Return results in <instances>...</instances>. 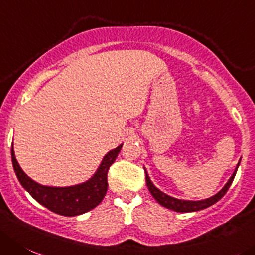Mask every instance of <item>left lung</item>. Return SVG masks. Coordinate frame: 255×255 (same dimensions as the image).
<instances>
[{"label": "left lung", "mask_w": 255, "mask_h": 255, "mask_svg": "<svg viewBox=\"0 0 255 255\" xmlns=\"http://www.w3.org/2000/svg\"><path fill=\"white\" fill-rule=\"evenodd\" d=\"M239 163L237 165L234 172H233V175L230 176V178L228 180L227 184L224 185V187H223V189H221L219 192H216L215 195L208 197V199L196 200V201H195V200H182V199H176V197L170 196V195L165 194V192H162L160 189H157V187L154 186L153 182H152L151 178H149L148 173H147L146 168H144V171H146L147 187H148L149 192H151L152 196L154 197V200H156L157 203L160 204V205H162L163 208H167V209H170V210L176 211V213H192V211L203 210V209H206V208H209V206L214 205L215 203H218L219 200H220L221 197L227 194V191L229 190L230 185H232L233 180H234L235 173H237L238 167H239Z\"/></svg>", "instance_id": "1"}]
</instances>
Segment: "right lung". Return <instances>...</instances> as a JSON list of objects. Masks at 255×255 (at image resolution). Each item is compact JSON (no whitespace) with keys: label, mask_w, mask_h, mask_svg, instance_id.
<instances>
[{"label":"right lung","mask_w":255,"mask_h":255,"mask_svg":"<svg viewBox=\"0 0 255 255\" xmlns=\"http://www.w3.org/2000/svg\"><path fill=\"white\" fill-rule=\"evenodd\" d=\"M123 144H120L114 149H111L103 157L101 165L97 168L92 177L82 184L73 185V186H46L34 181L28 177L16 160L13 144L11 148V157L16 176L21 186L46 209L52 213L63 216H77L92 210L95 206L102 203L106 196L108 182H107V173L112 163L116 161Z\"/></svg>","instance_id":"obj_1"}]
</instances>
